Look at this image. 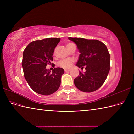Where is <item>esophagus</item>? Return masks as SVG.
I'll return each instance as SVG.
<instances>
[{"instance_id":"34e87169","label":"esophagus","mask_w":134,"mask_h":134,"mask_svg":"<svg viewBox=\"0 0 134 134\" xmlns=\"http://www.w3.org/2000/svg\"><path fill=\"white\" fill-rule=\"evenodd\" d=\"M64 71H65V72H67L70 71V69H65V70H64Z\"/></svg>"}]
</instances>
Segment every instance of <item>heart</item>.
<instances>
[{"instance_id":"obj_1","label":"heart","mask_w":134,"mask_h":134,"mask_svg":"<svg viewBox=\"0 0 134 134\" xmlns=\"http://www.w3.org/2000/svg\"><path fill=\"white\" fill-rule=\"evenodd\" d=\"M73 44H74L72 43H68L66 44V47L68 48V50L69 49L70 47L72 45H73ZM74 62V60L71 58L64 59L60 61L58 63V65L61 68L68 69H70L72 66V64H73Z\"/></svg>"}]
</instances>
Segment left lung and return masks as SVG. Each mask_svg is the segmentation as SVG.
<instances>
[{
  "instance_id": "obj_1",
  "label": "left lung",
  "mask_w": 134,
  "mask_h": 134,
  "mask_svg": "<svg viewBox=\"0 0 134 134\" xmlns=\"http://www.w3.org/2000/svg\"><path fill=\"white\" fill-rule=\"evenodd\" d=\"M74 41L79 50L80 55L76 65L86 72L79 71L74 79L76 87L84 92H94L106 80L110 69V55L105 44L97 40L68 38Z\"/></svg>"
}]
</instances>
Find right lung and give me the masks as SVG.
<instances>
[{
	"label": "right lung",
	"mask_w": 134,
	"mask_h": 134,
	"mask_svg": "<svg viewBox=\"0 0 134 134\" xmlns=\"http://www.w3.org/2000/svg\"><path fill=\"white\" fill-rule=\"evenodd\" d=\"M60 38L36 40L28 44L23 51L22 68L24 76L33 91L42 95H50L58 91L64 74L63 68H54L52 72L46 69L53 61L54 49ZM53 68L55 64H53Z\"/></svg>",
	"instance_id": "1"
}]
</instances>
